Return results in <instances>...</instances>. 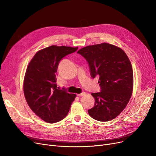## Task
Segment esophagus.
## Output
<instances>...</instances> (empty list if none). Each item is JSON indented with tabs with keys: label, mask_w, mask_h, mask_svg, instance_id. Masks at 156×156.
<instances>
[{
	"label": "esophagus",
	"mask_w": 156,
	"mask_h": 156,
	"mask_svg": "<svg viewBox=\"0 0 156 156\" xmlns=\"http://www.w3.org/2000/svg\"><path fill=\"white\" fill-rule=\"evenodd\" d=\"M86 95L85 92H82V93H81V94H78L77 96L80 97V96H83V95Z\"/></svg>",
	"instance_id": "obj_1"
}]
</instances>
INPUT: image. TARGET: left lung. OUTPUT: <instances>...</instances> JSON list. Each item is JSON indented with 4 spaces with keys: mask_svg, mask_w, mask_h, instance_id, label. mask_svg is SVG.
Here are the masks:
<instances>
[{
    "mask_svg": "<svg viewBox=\"0 0 156 156\" xmlns=\"http://www.w3.org/2000/svg\"><path fill=\"white\" fill-rule=\"evenodd\" d=\"M78 53L88 62L91 76H99L101 92L91 94L95 105L88 110L89 115L99 121L116 118L126 108L133 91V69L127 55L108 43L89 45Z\"/></svg>",
    "mask_w": 156,
    "mask_h": 156,
    "instance_id": "8db88e82",
    "label": "left lung"
}]
</instances>
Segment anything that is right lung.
<instances>
[{
  "label": "right lung",
  "mask_w": 156,
  "mask_h": 156,
  "mask_svg": "<svg viewBox=\"0 0 156 156\" xmlns=\"http://www.w3.org/2000/svg\"><path fill=\"white\" fill-rule=\"evenodd\" d=\"M78 47L52 45L38 51L29 63L24 79L27 102L34 113L48 123L63 119L76 94L57 87L55 74L60 61Z\"/></svg>",
  "instance_id": "right-lung-1"
}]
</instances>
